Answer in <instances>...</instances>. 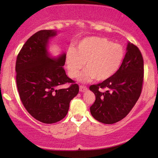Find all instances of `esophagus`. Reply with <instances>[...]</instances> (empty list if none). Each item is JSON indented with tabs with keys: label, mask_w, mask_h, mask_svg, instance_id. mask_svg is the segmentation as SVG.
I'll list each match as a JSON object with an SVG mask.
<instances>
[{
	"label": "esophagus",
	"mask_w": 158,
	"mask_h": 158,
	"mask_svg": "<svg viewBox=\"0 0 158 158\" xmlns=\"http://www.w3.org/2000/svg\"><path fill=\"white\" fill-rule=\"evenodd\" d=\"M88 90V88L86 86L84 85H81L80 86V91L81 92H85V90Z\"/></svg>",
	"instance_id": "34e87169"
}]
</instances>
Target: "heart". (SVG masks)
I'll use <instances>...</instances> for the list:
<instances>
[{"label":"heart","instance_id":"heart-1","mask_svg":"<svg viewBox=\"0 0 158 158\" xmlns=\"http://www.w3.org/2000/svg\"><path fill=\"white\" fill-rule=\"evenodd\" d=\"M125 56L122 44L100 36L84 38L77 43L75 50L67 52L66 64L69 76L75 78L85 65V70L80 80L90 82L96 78L98 81L109 79L120 68Z\"/></svg>","mask_w":158,"mask_h":158}]
</instances>
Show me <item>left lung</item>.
Here are the masks:
<instances>
[{
  "label": "left lung",
  "mask_w": 158,
  "mask_h": 158,
  "mask_svg": "<svg viewBox=\"0 0 158 158\" xmlns=\"http://www.w3.org/2000/svg\"><path fill=\"white\" fill-rule=\"evenodd\" d=\"M144 79V61L139 48L128 43L120 68L102 83L90 86L96 101L90 108L95 119L111 124L124 118L137 103Z\"/></svg>",
  "instance_id": "1"
}]
</instances>
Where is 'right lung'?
<instances>
[{"mask_svg": "<svg viewBox=\"0 0 158 158\" xmlns=\"http://www.w3.org/2000/svg\"><path fill=\"white\" fill-rule=\"evenodd\" d=\"M55 30H41L28 40L16 58V85L21 101L27 111L36 120L52 124L65 117L70 102L79 92V86L67 76L62 67L64 53L52 58L47 52L49 40L56 36ZM71 83L68 89L57 86Z\"/></svg>", "mask_w": 158, "mask_h": 158, "instance_id": "obj_1", "label": "right lung"}]
</instances>
